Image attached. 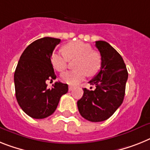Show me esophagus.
I'll return each mask as SVG.
<instances>
[{"instance_id": "34e87169", "label": "esophagus", "mask_w": 150, "mask_h": 150, "mask_svg": "<svg viewBox=\"0 0 150 150\" xmlns=\"http://www.w3.org/2000/svg\"><path fill=\"white\" fill-rule=\"evenodd\" d=\"M73 88H74V86H71V85H69V91H72Z\"/></svg>"}]
</instances>
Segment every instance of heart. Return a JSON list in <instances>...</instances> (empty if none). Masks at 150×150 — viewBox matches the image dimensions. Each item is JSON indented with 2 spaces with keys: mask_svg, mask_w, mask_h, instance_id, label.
<instances>
[{
  "mask_svg": "<svg viewBox=\"0 0 150 150\" xmlns=\"http://www.w3.org/2000/svg\"><path fill=\"white\" fill-rule=\"evenodd\" d=\"M63 52H54L51 55L52 65L58 71L67 68L69 60L76 59L75 67L77 69L67 71L61 75L62 80L69 85H77L88 75H95L100 68L101 56L99 52L92 50L88 43L77 41L65 44Z\"/></svg>",
  "mask_w": 150,
  "mask_h": 150,
  "instance_id": "obj_1",
  "label": "heart"
}]
</instances>
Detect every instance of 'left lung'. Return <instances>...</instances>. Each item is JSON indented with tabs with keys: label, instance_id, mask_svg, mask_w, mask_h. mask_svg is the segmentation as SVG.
Here are the masks:
<instances>
[{
	"label": "left lung",
	"instance_id": "left-lung-1",
	"mask_svg": "<svg viewBox=\"0 0 150 150\" xmlns=\"http://www.w3.org/2000/svg\"><path fill=\"white\" fill-rule=\"evenodd\" d=\"M95 46L101 56L100 71L89 81L95 89L83 88L77 105L85 119L100 122L110 117L123 103L128 72L123 58L108 42L96 41Z\"/></svg>",
	"mask_w": 150,
	"mask_h": 150
}]
</instances>
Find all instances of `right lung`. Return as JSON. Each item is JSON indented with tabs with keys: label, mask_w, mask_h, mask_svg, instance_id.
<instances>
[{
	"label": "right lung",
	"mask_w": 150,
	"mask_h": 150,
	"mask_svg": "<svg viewBox=\"0 0 150 150\" xmlns=\"http://www.w3.org/2000/svg\"><path fill=\"white\" fill-rule=\"evenodd\" d=\"M60 39L43 37L25 49L14 72L16 98L30 117L43 119L54 113L60 98L68 92V85L56 81L48 88L46 81L56 79L51 55Z\"/></svg>",
	"instance_id": "obj_1"
}]
</instances>
